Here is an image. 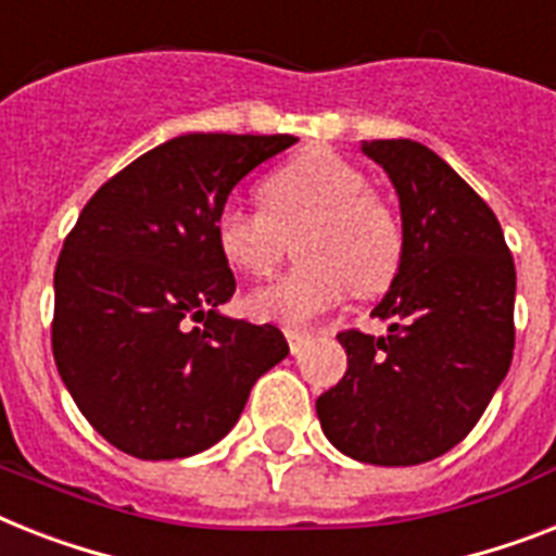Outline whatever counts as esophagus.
Returning <instances> with one entry per match:
<instances>
[{
  "mask_svg": "<svg viewBox=\"0 0 556 556\" xmlns=\"http://www.w3.org/2000/svg\"><path fill=\"white\" fill-rule=\"evenodd\" d=\"M286 340H288V349H291V354H300V351L308 345L311 333L302 331V328H286Z\"/></svg>",
  "mask_w": 556,
  "mask_h": 556,
  "instance_id": "1",
  "label": "esophagus"
}]
</instances>
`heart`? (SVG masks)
Wrapping results in <instances>:
<instances>
[{"label": "heart", "instance_id": "obj_1", "mask_svg": "<svg viewBox=\"0 0 556 556\" xmlns=\"http://www.w3.org/2000/svg\"><path fill=\"white\" fill-rule=\"evenodd\" d=\"M368 176L333 151H308L260 185L263 211L228 202L214 219L219 254L245 277H265L296 237L293 265L248 296V311L265 323L302 325L340 305L351 291L391 286L403 263V228L368 193Z\"/></svg>", "mask_w": 556, "mask_h": 556}]
</instances>
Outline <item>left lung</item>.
<instances>
[{"mask_svg": "<svg viewBox=\"0 0 556 556\" xmlns=\"http://www.w3.org/2000/svg\"><path fill=\"white\" fill-rule=\"evenodd\" d=\"M363 153L400 200L403 263L371 311L388 331H342L349 371L317 400L325 437L371 466H419L477 426L514 356V274L497 216L431 148Z\"/></svg>", "mask_w": 556, "mask_h": 556, "instance_id": "8db88e82", "label": "left lung"}]
</instances>
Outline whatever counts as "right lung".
Segmentation results:
<instances>
[{
	"label": "right lung",
	"instance_id": "add662e5",
	"mask_svg": "<svg viewBox=\"0 0 556 556\" xmlns=\"http://www.w3.org/2000/svg\"><path fill=\"white\" fill-rule=\"evenodd\" d=\"M293 142L168 139L108 179L67 233L53 274V359L85 419L130 457L216 445L254 382L288 356L279 328L219 311L237 282L214 219L242 176Z\"/></svg>",
	"mask_w": 556,
	"mask_h": 556
}]
</instances>
